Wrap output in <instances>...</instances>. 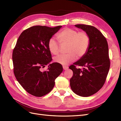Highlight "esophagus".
Here are the masks:
<instances>
[{
	"label": "esophagus",
	"mask_w": 121,
	"mask_h": 121,
	"mask_svg": "<svg viewBox=\"0 0 121 121\" xmlns=\"http://www.w3.org/2000/svg\"><path fill=\"white\" fill-rule=\"evenodd\" d=\"M68 68H69V67H68L67 66H63V69L64 70H66V69H67Z\"/></svg>",
	"instance_id": "obj_1"
}]
</instances>
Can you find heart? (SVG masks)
Instances as JSON below:
<instances>
[{
  "mask_svg": "<svg viewBox=\"0 0 121 121\" xmlns=\"http://www.w3.org/2000/svg\"><path fill=\"white\" fill-rule=\"evenodd\" d=\"M57 36L61 45L67 44L66 52L67 53L55 57V62L67 65L76 60L77 56L81 58L87 52L90 38L84 31L78 32L75 29L66 28L58 33ZM48 48L52 54L56 55L59 53V45L53 38L49 40Z\"/></svg>",
  "mask_w": 121,
  "mask_h": 121,
  "instance_id": "obj_1",
  "label": "heart"
}]
</instances>
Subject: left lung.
Wrapping results in <instances>:
<instances>
[{"label":"left lung","mask_w":121,"mask_h":121,"mask_svg":"<svg viewBox=\"0 0 121 121\" xmlns=\"http://www.w3.org/2000/svg\"><path fill=\"white\" fill-rule=\"evenodd\" d=\"M86 32L90 38L86 54L69 66L73 72L71 89L77 95L89 97L103 87L110 67L108 46L105 37L95 27L85 24L75 26ZM76 66L83 67V69Z\"/></svg>","instance_id":"left-lung-1"}]
</instances>
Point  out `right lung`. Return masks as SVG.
Returning <instances> with one entry per match:
<instances>
[{
	"label": "right lung",
	"mask_w": 121,
	"mask_h": 121,
	"mask_svg": "<svg viewBox=\"0 0 121 121\" xmlns=\"http://www.w3.org/2000/svg\"><path fill=\"white\" fill-rule=\"evenodd\" d=\"M61 27L32 26L18 39L12 55L14 73L19 84L33 95L41 97L48 94L62 72L61 64H50L52 55L48 48L49 40ZM48 64L47 70L42 71V68Z\"/></svg>",
	"instance_id": "add662e5"
}]
</instances>
